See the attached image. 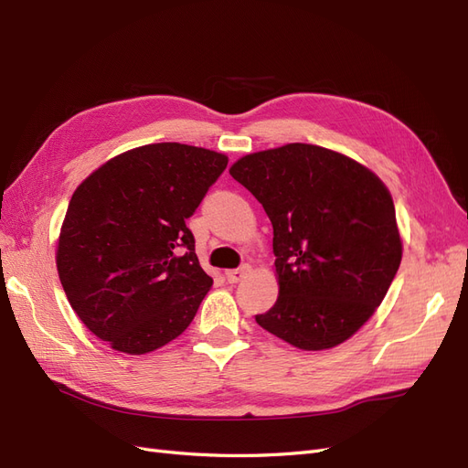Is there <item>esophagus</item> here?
<instances>
[{
  "label": "esophagus",
  "instance_id": "34e87169",
  "mask_svg": "<svg viewBox=\"0 0 468 468\" xmlns=\"http://www.w3.org/2000/svg\"><path fill=\"white\" fill-rule=\"evenodd\" d=\"M248 271H250V265H242L238 269H229L224 275H226V279H229V282H239L248 275Z\"/></svg>",
  "mask_w": 468,
  "mask_h": 468
}]
</instances>
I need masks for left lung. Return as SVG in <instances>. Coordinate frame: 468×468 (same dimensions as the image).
I'll return each instance as SVG.
<instances>
[{
  "instance_id": "obj_1",
  "label": "left lung",
  "mask_w": 468,
  "mask_h": 468,
  "mask_svg": "<svg viewBox=\"0 0 468 468\" xmlns=\"http://www.w3.org/2000/svg\"><path fill=\"white\" fill-rule=\"evenodd\" d=\"M230 176L273 224L277 303L256 322L287 344H344L385 299L402 260L388 189L371 169L313 144L248 154Z\"/></svg>"
}]
</instances>
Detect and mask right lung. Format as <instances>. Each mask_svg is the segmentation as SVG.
Instances as JSON below:
<instances>
[{
  "label": "right lung",
  "mask_w": 468,
  "mask_h": 468,
  "mask_svg": "<svg viewBox=\"0 0 468 468\" xmlns=\"http://www.w3.org/2000/svg\"><path fill=\"white\" fill-rule=\"evenodd\" d=\"M226 164L205 148L146 144L109 160L74 191L56 267L74 313L112 349L143 356L193 322L212 279L186 220Z\"/></svg>",
  "instance_id": "right-lung-1"
}]
</instances>
